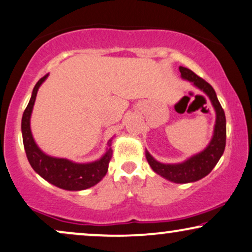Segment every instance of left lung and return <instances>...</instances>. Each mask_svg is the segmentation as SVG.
Instances as JSON below:
<instances>
[{
	"instance_id": "1",
	"label": "left lung",
	"mask_w": 252,
	"mask_h": 252,
	"mask_svg": "<svg viewBox=\"0 0 252 252\" xmlns=\"http://www.w3.org/2000/svg\"><path fill=\"white\" fill-rule=\"evenodd\" d=\"M182 77L184 80L190 81L195 87L204 91L210 97L212 105L214 106L215 113H217V122L214 126V134L210 145L202 150L199 154L192 156L185 162L178 163V164H164L159 163L146 152V158L149 165L154 170L156 174L174 183H185L197 182L199 179L204 178L213 170L217 165L219 159L223 154L224 147H226V116L222 109L220 102H219L217 94L210 83H207L204 78L199 77L193 71L189 68L179 67Z\"/></svg>"
}]
</instances>
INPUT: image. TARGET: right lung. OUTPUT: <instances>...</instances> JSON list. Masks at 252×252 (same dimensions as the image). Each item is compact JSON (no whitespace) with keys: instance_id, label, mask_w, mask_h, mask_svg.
<instances>
[{"instance_id":"1","label":"right lung","mask_w":252,"mask_h":252,"mask_svg":"<svg viewBox=\"0 0 252 252\" xmlns=\"http://www.w3.org/2000/svg\"><path fill=\"white\" fill-rule=\"evenodd\" d=\"M47 76L48 74L41 77L35 84L30 102L23 113L22 134L26 158L34 171L40 175L45 181L50 182L51 184L63 189V190H86V189L96 185L106 175L110 159L112 158V150L110 148L98 161L91 163H75L67 158H52L39 149L37 143L34 142L33 136H32L30 118L39 87L46 80ZM111 141L112 140H110L107 143L109 147L111 146Z\"/></svg>"}]
</instances>
